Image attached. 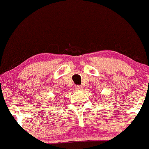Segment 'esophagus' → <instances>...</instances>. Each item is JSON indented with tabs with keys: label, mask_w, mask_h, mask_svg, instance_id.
<instances>
[{
	"label": "esophagus",
	"mask_w": 149,
	"mask_h": 149,
	"mask_svg": "<svg viewBox=\"0 0 149 149\" xmlns=\"http://www.w3.org/2000/svg\"><path fill=\"white\" fill-rule=\"evenodd\" d=\"M82 86H81V85H77L75 87V90H82Z\"/></svg>",
	"instance_id": "34e87169"
}]
</instances>
